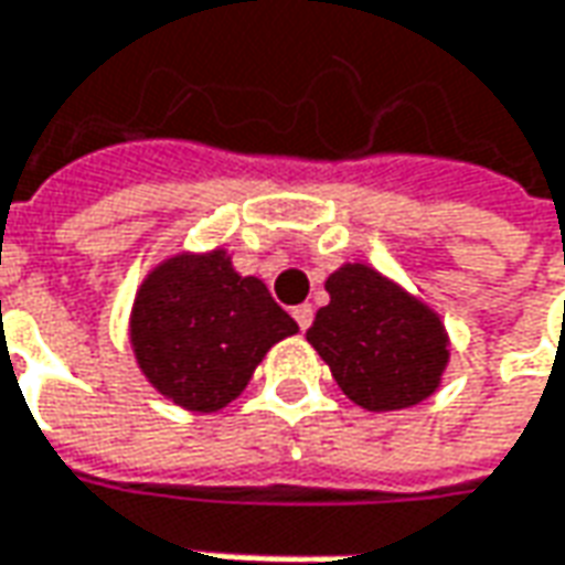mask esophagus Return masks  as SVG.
I'll use <instances>...</instances> for the list:
<instances>
[{
  "mask_svg": "<svg viewBox=\"0 0 565 565\" xmlns=\"http://www.w3.org/2000/svg\"><path fill=\"white\" fill-rule=\"evenodd\" d=\"M291 317H295V323L301 329H308L313 323V308L310 305H298V308H291Z\"/></svg>",
  "mask_w": 565,
  "mask_h": 565,
  "instance_id": "esophagus-1",
  "label": "esophagus"
}]
</instances>
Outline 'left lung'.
<instances>
[{
    "label": "left lung",
    "instance_id": "1",
    "mask_svg": "<svg viewBox=\"0 0 565 565\" xmlns=\"http://www.w3.org/2000/svg\"><path fill=\"white\" fill-rule=\"evenodd\" d=\"M308 342L332 380L363 411H404L435 395L450 342L441 317L366 264H342L327 279Z\"/></svg>",
    "mask_w": 565,
    "mask_h": 565
}]
</instances>
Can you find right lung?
Returning <instances> with one entry per match:
<instances>
[{
	"mask_svg": "<svg viewBox=\"0 0 565 565\" xmlns=\"http://www.w3.org/2000/svg\"><path fill=\"white\" fill-rule=\"evenodd\" d=\"M298 323L223 248L168 257L136 291L130 344L146 380L177 407L214 414L242 395L264 354Z\"/></svg>",
	"mask_w": 565,
	"mask_h": 565,
	"instance_id": "add662e5",
	"label": "right lung"
}]
</instances>
